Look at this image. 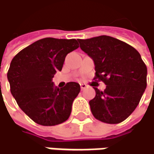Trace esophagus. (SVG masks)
Masks as SVG:
<instances>
[{"mask_svg":"<svg viewBox=\"0 0 154 154\" xmlns=\"http://www.w3.org/2000/svg\"><path fill=\"white\" fill-rule=\"evenodd\" d=\"M80 87H81L82 90H84L86 88H87V85L84 84V83H80Z\"/></svg>","mask_w":154,"mask_h":154,"instance_id":"1","label":"esophagus"}]
</instances>
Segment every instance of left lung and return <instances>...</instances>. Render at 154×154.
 I'll use <instances>...</instances> for the list:
<instances>
[{"label":"left lung","instance_id":"8db88e82","mask_svg":"<svg viewBox=\"0 0 154 154\" xmlns=\"http://www.w3.org/2000/svg\"><path fill=\"white\" fill-rule=\"evenodd\" d=\"M82 51L94 62L95 77L106 85L94 88L89 101L93 116L108 124L125 121L138 105L147 87V66L135 48L116 38L101 35L78 39Z\"/></svg>","mask_w":154,"mask_h":154}]
</instances>
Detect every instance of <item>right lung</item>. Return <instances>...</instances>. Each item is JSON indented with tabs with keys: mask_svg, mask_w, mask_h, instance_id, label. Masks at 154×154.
Masks as SVG:
<instances>
[{
	"mask_svg": "<svg viewBox=\"0 0 154 154\" xmlns=\"http://www.w3.org/2000/svg\"><path fill=\"white\" fill-rule=\"evenodd\" d=\"M79 47L77 40L45 38L20 51L7 72L10 90L20 109L38 125H59L72 112L80 85L55 87L52 78L61 71L66 55Z\"/></svg>",
	"mask_w": 154,
	"mask_h": 154,
	"instance_id": "1",
	"label": "right lung"
}]
</instances>
